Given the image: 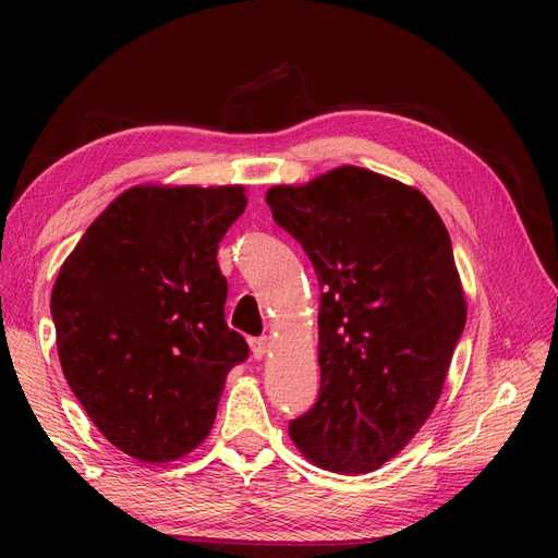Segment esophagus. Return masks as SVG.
<instances>
[{
  "label": "esophagus",
  "instance_id": "obj_1",
  "mask_svg": "<svg viewBox=\"0 0 558 558\" xmlns=\"http://www.w3.org/2000/svg\"><path fill=\"white\" fill-rule=\"evenodd\" d=\"M252 352H254V357L256 360H264L266 354L270 352V338H256V340H252Z\"/></svg>",
  "mask_w": 558,
  "mask_h": 558
}]
</instances>
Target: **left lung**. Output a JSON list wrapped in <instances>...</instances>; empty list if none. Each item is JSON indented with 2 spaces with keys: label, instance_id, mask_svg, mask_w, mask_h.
<instances>
[{
  "label": "left lung",
  "instance_id": "1",
  "mask_svg": "<svg viewBox=\"0 0 558 558\" xmlns=\"http://www.w3.org/2000/svg\"><path fill=\"white\" fill-rule=\"evenodd\" d=\"M322 286L316 405L290 422L314 465L364 475L432 417L468 318L446 225L420 189L354 165L266 192Z\"/></svg>",
  "mask_w": 558,
  "mask_h": 558
}]
</instances>
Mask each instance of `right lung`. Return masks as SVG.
Wrapping results in <instances>:
<instances>
[{
  "mask_svg": "<svg viewBox=\"0 0 558 558\" xmlns=\"http://www.w3.org/2000/svg\"><path fill=\"white\" fill-rule=\"evenodd\" d=\"M242 184H136L90 222L52 288L57 354L100 434L162 465L206 441L248 348L225 324L218 246Z\"/></svg>",
  "mask_w": 558,
  "mask_h": 558,
  "instance_id": "add662e5",
  "label": "right lung"
}]
</instances>
